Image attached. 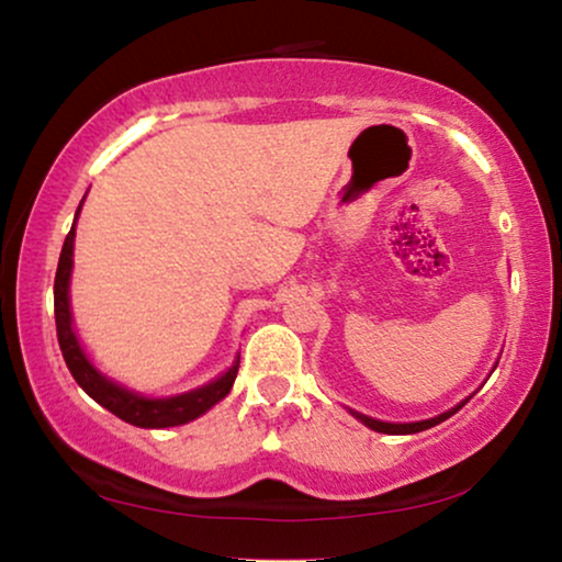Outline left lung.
<instances>
[{"mask_svg": "<svg viewBox=\"0 0 562 562\" xmlns=\"http://www.w3.org/2000/svg\"><path fill=\"white\" fill-rule=\"evenodd\" d=\"M462 403H465V401H462ZM462 403H460L458 408L447 411V414H439V416H434V418H426V422H416V424H387V422H378V418H370V416H362V414H357V411H351V414H355V416L359 418V422H362L364 426H370V429H375V431H380V434H416V431L431 429V426H437V424L447 422V418L458 414V411L462 408Z\"/></svg>", "mask_w": 562, "mask_h": 562, "instance_id": "8db88e82", "label": "left lung"}]
</instances>
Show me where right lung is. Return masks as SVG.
<instances>
[{
	"instance_id": "obj_1",
	"label": "right lung",
	"mask_w": 562,
	"mask_h": 562,
	"mask_svg": "<svg viewBox=\"0 0 562 562\" xmlns=\"http://www.w3.org/2000/svg\"><path fill=\"white\" fill-rule=\"evenodd\" d=\"M79 213V211H77ZM71 254H74V226L66 234L61 257H58L56 282H54V313H56V334L58 347L66 359V368L74 375V380L85 387L89 398H94L100 406H104L110 414H115L123 422L133 426H144V429H164V426H179L192 422V418L203 416L207 408L226 398L234 387L238 362L231 368L226 375L213 380L211 385L198 387V391L175 395V398H144V395L125 391L112 383V380L102 378L100 372L92 368V362L85 357L79 347L77 334L71 328V311H69V277H71Z\"/></svg>"
}]
</instances>
